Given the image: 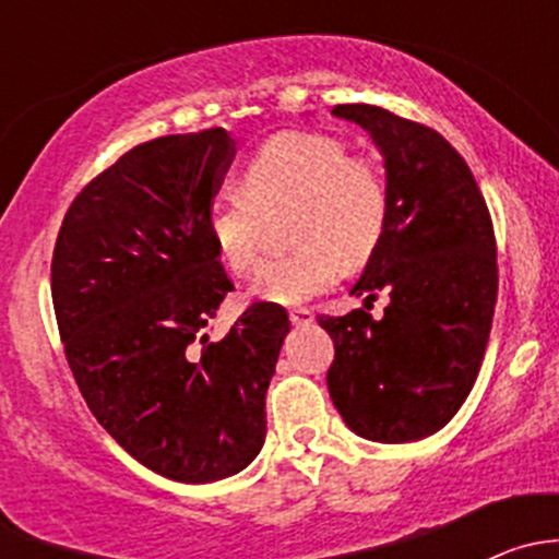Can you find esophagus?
I'll return each mask as SVG.
<instances>
[{
	"instance_id": "esophagus-1",
	"label": "esophagus",
	"mask_w": 559,
	"mask_h": 559,
	"mask_svg": "<svg viewBox=\"0 0 559 559\" xmlns=\"http://www.w3.org/2000/svg\"><path fill=\"white\" fill-rule=\"evenodd\" d=\"M289 319H292V324H311V321H313V311H311V308H306V306L292 308Z\"/></svg>"
}]
</instances>
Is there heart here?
<instances>
[{"label":"heart","instance_id":"obj_1","mask_svg":"<svg viewBox=\"0 0 559 559\" xmlns=\"http://www.w3.org/2000/svg\"><path fill=\"white\" fill-rule=\"evenodd\" d=\"M240 194L218 197L207 235L233 273H248L262 248V218L289 211L284 235L295 248L259 264L251 295L297 306L330 289L346 264H362L384 240L392 213L386 175L376 159L348 154L324 132H278L238 175Z\"/></svg>","mask_w":559,"mask_h":559}]
</instances>
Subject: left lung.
Masks as SVG:
<instances>
[{"label":"left lung","instance_id":"8db88e82","mask_svg":"<svg viewBox=\"0 0 559 559\" xmlns=\"http://www.w3.org/2000/svg\"><path fill=\"white\" fill-rule=\"evenodd\" d=\"M332 112L368 129L384 154L392 213L352 289L365 306L319 316L335 343L326 386L357 436L421 441L460 411L487 352L498 300L492 216L467 162L436 129L376 105ZM379 290L390 306L373 320Z\"/></svg>","mask_w":559,"mask_h":559}]
</instances>
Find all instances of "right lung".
<instances>
[{
  "label": "right lung",
  "instance_id": "add662e5",
  "mask_svg": "<svg viewBox=\"0 0 559 559\" xmlns=\"http://www.w3.org/2000/svg\"><path fill=\"white\" fill-rule=\"evenodd\" d=\"M233 159L218 127L134 145L83 186L50 262L83 400L118 447L183 484L227 478L259 454L289 332L275 302L248 306L222 341L207 332L235 289L207 235Z\"/></svg>",
  "mask_w": 559,
  "mask_h": 559
}]
</instances>
